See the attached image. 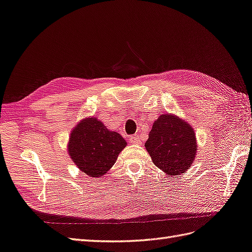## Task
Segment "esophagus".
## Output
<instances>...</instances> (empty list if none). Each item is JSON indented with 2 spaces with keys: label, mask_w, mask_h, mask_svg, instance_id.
I'll list each match as a JSON object with an SVG mask.
<instances>
[{
  "label": "esophagus",
  "mask_w": 252,
  "mask_h": 252,
  "mask_svg": "<svg viewBox=\"0 0 252 252\" xmlns=\"http://www.w3.org/2000/svg\"><path fill=\"white\" fill-rule=\"evenodd\" d=\"M130 142L132 144H142V137H140L139 135H133L130 137Z\"/></svg>",
  "instance_id": "34e87169"
}]
</instances>
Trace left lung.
Instances as JSON below:
<instances>
[{
	"label": "left lung",
	"mask_w": 252,
	"mask_h": 252,
	"mask_svg": "<svg viewBox=\"0 0 252 252\" xmlns=\"http://www.w3.org/2000/svg\"><path fill=\"white\" fill-rule=\"evenodd\" d=\"M157 167L169 176L185 173L194 160L196 139L189 124L173 115H161L145 144Z\"/></svg>",
	"instance_id": "8db88e82"
}]
</instances>
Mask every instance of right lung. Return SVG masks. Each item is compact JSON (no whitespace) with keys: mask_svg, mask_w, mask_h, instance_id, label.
Returning a JSON list of instances; mask_svg holds the SVG:
<instances>
[{"mask_svg":"<svg viewBox=\"0 0 252 252\" xmlns=\"http://www.w3.org/2000/svg\"><path fill=\"white\" fill-rule=\"evenodd\" d=\"M126 145L119 133L107 130L96 118H88L71 133L68 154L81 172L101 177L115 164Z\"/></svg>","mask_w":252,"mask_h":252,"instance_id":"add662e5","label":"right lung"}]
</instances>
